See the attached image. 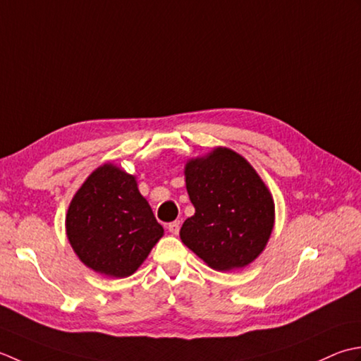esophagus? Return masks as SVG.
I'll return each instance as SVG.
<instances>
[{
  "label": "esophagus",
  "mask_w": 361,
  "mask_h": 361,
  "mask_svg": "<svg viewBox=\"0 0 361 361\" xmlns=\"http://www.w3.org/2000/svg\"><path fill=\"white\" fill-rule=\"evenodd\" d=\"M180 229V221H173L168 224V231H170L173 235H178Z\"/></svg>",
  "instance_id": "34e87169"
}]
</instances>
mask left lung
Returning a JSON list of instances; mask_svg holds the SVG:
<instances>
[{
	"label": "left lung",
	"instance_id": "left-lung-1",
	"mask_svg": "<svg viewBox=\"0 0 361 361\" xmlns=\"http://www.w3.org/2000/svg\"><path fill=\"white\" fill-rule=\"evenodd\" d=\"M185 185L195 215L180 240L212 269L247 267L267 247L274 229V200L249 161L229 148L212 149L185 164Z\"/></svg>",
	"mask_w": 361,
	"mask_h": 361
}]
</instances>
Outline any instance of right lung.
<instances>
[{
  "instance_id": "add662e5",
  "label": "right lung",
  "mask_w": 361,
  "mask_h": 361,
  "mask_svg": "<svg viewBox=\"0 0 361 361\" xmlns=\"http://www.w3.org/2000/svg\"><path fill=\"white\" fill-rule=\"evenodd\" d=\"M65 231L87 268L115 279L134 274L164 237L135 176L112 161L98 166L73 196Z\"/></svg>"
}]
</instances>
